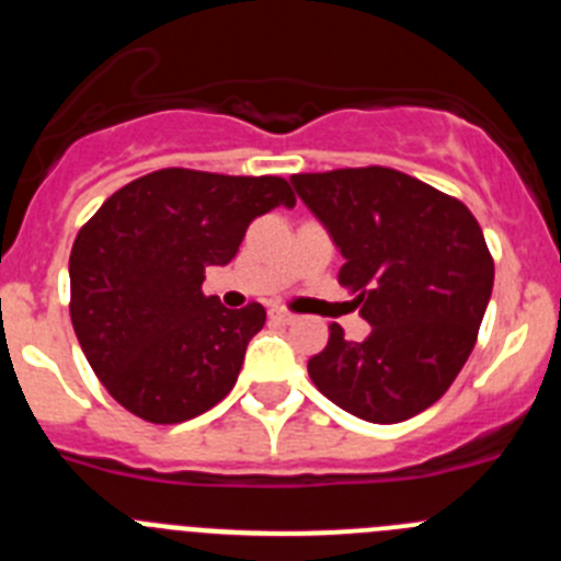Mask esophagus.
Segmentation results:
<instances>
[{"label":"esophagus","mask_w":561,"mask_h":561,"mask_svg":"<svg viewBox=\"0 0 561 561\" xmlns=\"http://www.w3.org/2000/svg\"><path fill=\"white\" fill-rule=\"evenodd\" d=\"M270 320H272V323H277V325H291L297 317L291 314V311H286V309H270Z\"/></svg>","instance_id":"34e87169"}]
</instances>
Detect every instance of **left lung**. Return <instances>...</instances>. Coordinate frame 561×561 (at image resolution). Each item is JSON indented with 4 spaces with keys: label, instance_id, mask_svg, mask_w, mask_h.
<instances>
[{
    "label": "left lung",
    "instance_id": "left-lung-1",
    "mask_svg": "<svg viewBox=\"0 0 561 561\" xmlns=\"http://www.w3.org/2000/svg\"><path fill=\"white\" fill-rule=\"evenodd\" d=\"M297 196L329 230L370 323L362 342L329 325L309 359L317 390L374 424L413 419L466 365L494 286L483 230L463 202L393 168L295 173Z\"/></svg>",
    "mask_w": 561,
    "mask_h": 561
}]
</instances>
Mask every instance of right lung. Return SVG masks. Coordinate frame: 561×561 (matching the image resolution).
Returning <instances> with one entry per match:
<instances>
[{"mask_svg":"<svg viewBox=\"0 0 561 561\" xmlns=\"http://www.w3.org/2000/svg\"><path fill=\"white\" fill-rule=\"evenodd\" d=\"M295 207L280 176L162 168L112 193L69 255V314L89 365L128 413L180 424L232 390L261 304L225 309L202 291L252 219Z\"/></svg>","mask_w":561,"mask_h":561,"instance_id":"obj_1","label":"right lung"}]
</instances>
